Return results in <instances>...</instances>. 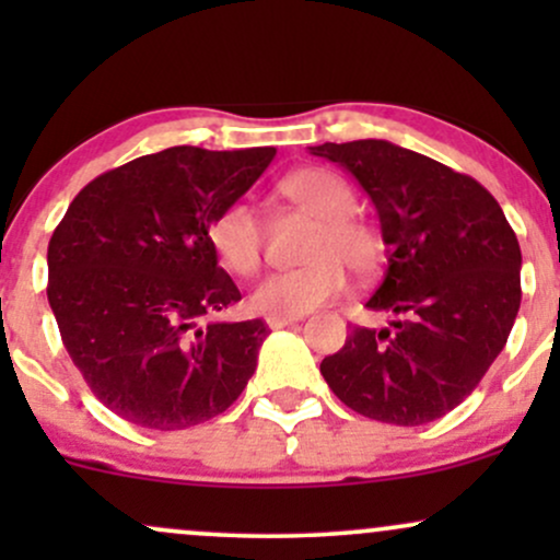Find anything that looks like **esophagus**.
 <instances>
[{"instance_id":"esophagus-1","label":"esophagus","mask_w":560,"mask_h":560,"mask_svg":"<svg viewBox=\"0 0 560 560\" xmlns=\"http://www.w3.org/2000/svg\"><path fill=\"white\" fill-rule=\"evenodd\" d=\"M298 320H300V316H268L266 324H268V329H284V326L298 324Z\"/></svg>"}]
</instances>
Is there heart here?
<instances>
[{"label":"heart","mask_w":560,"mask_h":560,"mask_svg":"<svg viewBox=\"0 0 560 560\" xmlns=\"http://www.w3.org/2000/svg\"><path fill=\"white\" fill-rule=\"evenodd\" d=\"M279 195L305 213L318 218L307 244L311 262L289 271H273L253 289L255 311L266 316H302L337 298L345 289V268L355 276L376 271L382 240L369 223L352 215L355 191L326 168H300L279 182ZM215 258L226 271L249 276L260 268L266 253V226L258 210L244 199L223 205L208 226Z\"/></svg>","instance_id":"obj_1"}]
</instances>
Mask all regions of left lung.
I'll return each mask as SVG.
<instances>
[{"instance_id":"obj_1","label":"left lung","mask_w":560,"mask_h":560,"mask_svg":"<svg viewBox=\"0 0 560 560\" xmlns=\"http://www.w3.org/2000/svg\"><path fill=\"white\" fill-rule=\"evenodd\" d=\"M374 202L387 273L365 302L397 316L352 326L320 374L365 419L419 427L450 413L500 355L522 305V249L498 199L471 176L384 139L311 147Z\"/></svg>"}]
</instances>
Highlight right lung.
<instances>
[{
	"instance_id": "add662e5",
	"label": "right lung",
	"mask_w": 560,
	"mask_h": 560,
	"mask_svg": "<svg viewBox=\"0 0 560 560\" xmlns=\"http://www.w3.org/2000/svg\"><path fill=\"white\" fill-rule=\"evenodd\" d=\"M273 147H171L86 184L47 249L62 345L105 408L158 432L221 416L258 365L268 326L205 316L242 300L208 226L271 165Z\"/></svg>"
}]
</instances>
